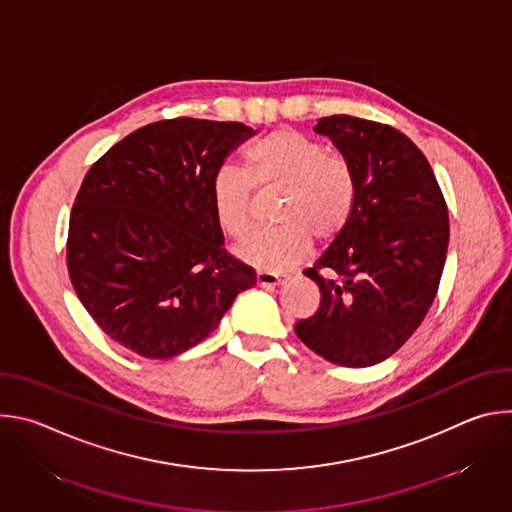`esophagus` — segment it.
I'll list each match as a JSON object with an SVG mask.
<instances>
[{
    "label": "esophagus",
    "mask_w": 512,
    "mask_h": 512,
    "mask_svg": "<svg viewBox=\"0 0 512 512\" xmlns=\"http://www.w3.org/2000/svg\"><path fill=\"white\" fill-rule=\"evenodd\" d=\"M287 275H279V273H269V271H259L257 273V285L261 287H277L287 283Z\"/></svg>",
    "instance_id": "obj_1"
}]
</instances>
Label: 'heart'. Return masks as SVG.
Masks as SVG:
<instances>
[{
    "label": "heart",
    "mask_w": 512,
    "mask_h": 512,
    "mask_svg": "<svg viewBox=\"0 0 512 512\" xmlns=\"http://www.w3.org/2000/svg\"><path fill=\"white\" fill-rule=\"evenodd\" d=\"M245 174L223 168L210 184L216 223L229 237L241 239L251 227V184L257 190H281L275 212L279 227L247 237L237 255L249 265L281 273L294 267L312 245L330 243L348 225L356 180L342 156L326 152L318 139L277 129L249 145Z\"/></svg>",
    "instance_id": "obj_1"
}]
</instances>
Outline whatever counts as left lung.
<instances>
[{"label":"left lung","instance_id":"obj_1","mask_svg":"<svg viewBox=\"0 0 512 512\" xmlns=\"http://www.w3.org/2000/svg\"><path fill=\"white\" fill-rule=\"evenodd\" d=\"M350 164L354 210L344 231L306 269L320 308L296 324L300 340L342 367H371L419 328L440 287L450 223L435 174L399 129L332 115L318 119Z\"/></svg>","mask_w":512,"mask_h":512}]
</instances>
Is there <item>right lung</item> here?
Segmentation results:
<instances>
[{
  "mask_svg": "<svg viewBox=\"0 0 512 512\" xmlns=\"http://www.w3.org/2000/svg\"><path fill=\"white\" fill-rule=\"evenodd\" d=\"M253 135L237 121L176 117L123 137L87 172L72 204L66 265L97 326L145 358L204 340L255 269L225 249L210 184Z\"/></svg>",
  "mask_w": 512,
  "mask_h": 512,
  "instance_id": "add662e5",
  "label": "right lung"
}]
</instances>
